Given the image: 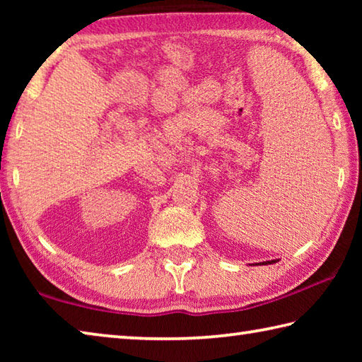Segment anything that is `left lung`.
I'll list each match as a JSON object with an SVG mask.
<instances>
[{"label":"left lung","mask_w":362,"mask_h":362,"mask_svg":"<svg viewBox=\"0 0 362 362\" xmlns=\"http://www.w3.org/2000/svg\"><path fill=\"white\" fill-rule=\"evenodd\" d=\"M276 262H279L278 259H274V260H267V262H260V263H255V265H273V263H276ZM254 265V263H252Z\"/></svg>","instance_id":"left-lung-1"}]
</instances>
